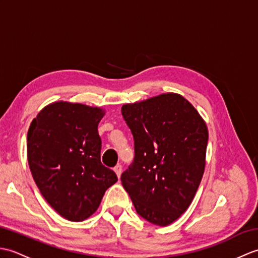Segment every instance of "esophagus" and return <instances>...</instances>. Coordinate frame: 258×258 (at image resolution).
Returning <instances> with one entry per match:
<instances>
[{"label":"esophagus","instance_id":"34e87169","mask_svg":"<svg viewBox=\"0 0 258 258\" xmlns=\"http://www.w3.org/2000/svg\"><path fill=\"white\" fill-rule=\"evenodd\" d=\"M114 172H115V173H116V175H117V177L119 178V176H120V174H122V165H119V164H117V165L114 167Z\"/></svg>","mask_w":258,"mask_h":258}]
</instances>
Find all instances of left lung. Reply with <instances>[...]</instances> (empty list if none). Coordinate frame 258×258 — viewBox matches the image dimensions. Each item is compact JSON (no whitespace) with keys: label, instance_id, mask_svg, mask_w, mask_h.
I'll return each instance as SVG.
<instances>
[{"label":"left lung","instance_id":"8db88e82","mask_svg":"<svg viewBox=\"0 0 258 258\" xmlns=\"http://www.w3.org/2000/svg\"><path fill=\"white\" fill-rule=\"evenodd\" d=\"M134 138L133 163L122 185L140 216L167 226L187 210L205 169L208 131L196 108L176 93L124 104Z\"/></svg>","mask_w":258,"mask_h":258}]
</instances>
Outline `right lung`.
Instances as JSON below:
<instances>
[{
  "mask_svg": "<svg viewBox=\"0 0 258 258\" xmlns=\"http://www.w3.org/2000/svg\"><path fill=\"white\" fill-rule=\"evenodd\" d=\"M105 111L54 102L32 120L27 161L41 194L59 215L82 222L94 214L105 190L117 182L101 163L97 126Z\"/></svg>",
  "mask_w": 258,
  "mask_h": 258,
  "instance_id": "add662e5",
  "label": "right lung"
}]
</instances>
